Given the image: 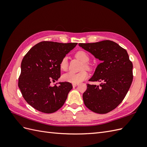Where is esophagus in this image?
I'll list each match as a JSON object with an SVG mask.
<instances>
[{"label": "esophagus", "mask_w": 147, "mask_h": 147, "mask_svg": "<svg viewBox=\"0 0 147 147\" xmlns=\"http://www.w3.org/2000/svg\"><path fill=\"white\" fill-rule=\"evenodd\" d=\"M78 84V83H72V86H73V87H75V86H77Z\"/></svg>", "instance_id": "34e87169"}]
</instances>
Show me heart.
I'll return each instance as SVG.
<instances>
[{"label": "heart", "mask_w": 147, "mask_h": 147, "mask_svg": "<svg viewBox=\"0 0 147 147\" xmlns=\"http://www.w3.org/2000/svg\"><path fill=\"white\" fill-rule=\"evenodd\" d=\"M75 56L79 60H80L83 63L82 67V69H90L91 68L90 65L88 63V62L90 61V56H89L88 54L86 51L83 50L78 51L75 53ZM59 67L63 71H66L67 70L68 62L67 57L64 56L61 59L59 63ZM87 77L88 73L86 71L82 70L78 73H67L63 75V79L65 82H67L72 83H78L83 81Z\"/></svg>", "instance_id": "b5f03b06"}]
</instances>
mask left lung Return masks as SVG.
Listing matches in <instances>:
<instances>
[{
    "mask_svg": "<svg viewBox=\"0 0 147 147\" xmlns=\"http://www.w3.org/2000/svg\"><path fill=\"white\" fill-rule=\"evenodd\" d=\"M101 63L97 67L90 82H100L99 85L88 83L83 99L86 107L99 114L107 113L121 103L133 80L132 63L127 51L113 41L79 43Z\"/></svg>",
    "mask_w": 147,
    "mask_h": 147,
    "instance_id": "obj_1",
    "label": "left lung"
}]
</instances>
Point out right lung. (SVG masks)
Wrapping results in <instances>:
<instances>
[{"label":"right lung","mask_w":147,"mask_h":147,"mask_svg":"<svg viewBox=\"0 0 147 147\" xmlns=\"http://www.w3.org/2000/svg\"><path fill=\"white\" fill-rule=\"evenodd\" d=\"M77 43H63L43 41L26 53L21 65L18 86L25 100L35 109L45 113L58 110L72 89L69 82L51 86L61 77L59 63Z\"/></svg>","instance_id":"add662e5"}]
</instances>
